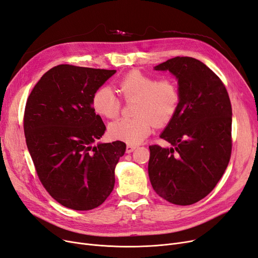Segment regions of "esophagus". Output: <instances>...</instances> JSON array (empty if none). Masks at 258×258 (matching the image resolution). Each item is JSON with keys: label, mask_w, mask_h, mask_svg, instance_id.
<instances>
[{"label": "esophagus", "mask_w": 258, "mask_h": 258, "mask_svg": "<svg viewBox=\"0 0 258 258\" xmlns=\"http://www.w3.org/2000/svg\"><path fill=\"white\" fill-rule=\"evenodd\" d=\"M136 149V146L134 145H127L126 146V153H132L133 151H134Z\"/></svg>", "instance_id": "obj_1"}]
</instances>
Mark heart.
Instances as JSON below:
<instances>
[{
	"label": "heart",
	"instance_id": "1",
	"mask_svg": "<svg viewBox=\"0 0 258 258\" xmlns=\"http://www.w3.org/2000/svg\"><path fill=\"white\" fill-rule=\"evenodd\" d=\"M117 89L125 101L134 100L132 118H121L108 125L111 138L137 145L156 126L167 124L179 104L176 82L170 78L155 80L153 76L133 70L117 83ZM91 106L99 116L113 119L121 110V101L108 87H100L91 97Z\"/></svg>",
	"mask_w": 258,
	"mask_h": 258
}]
</instances>
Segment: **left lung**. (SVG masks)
Returning a JSON list of instances; mask_svg holds the SVG:
<instances>
[{
    "label": "left lung",
    "mask_w": 258,
    "mask_h": 258,
    "mask_svg": "<svg viewBox=\"0 0 258 258\" xmlns=\"http://www.w3.org/2000/svg\"><path fill=\"white\" fill-rule=\"evenodd\" d=\"M177 79L179 104L160 138L150 146L149 177L155 192L176 205L205 198L222 177L232 153V105L222 81L192 57L156 66Z\"/></svg>",
    "instance_id": "8db88e82"
}]
</instances>
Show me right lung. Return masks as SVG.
<instances>
[{
	"label": "right lung",
	"instance_id": "obj_1",
	"mask_svg": "<svg viewBox=\"0 0 258 258\" xmlns=\"http://www.w3.org/2000/svg\"><path fill=\"white\" fill-rule=\"evenodd\" d=\"M116 70L59 64L45 72L24 110L26 146L38 177L57 202L90 211L108 198L122 141L93 145L105 133L91 97Z\"/></svg>",
	"mask_w": 258,
	"mask_h": 258
}]
</instances>
